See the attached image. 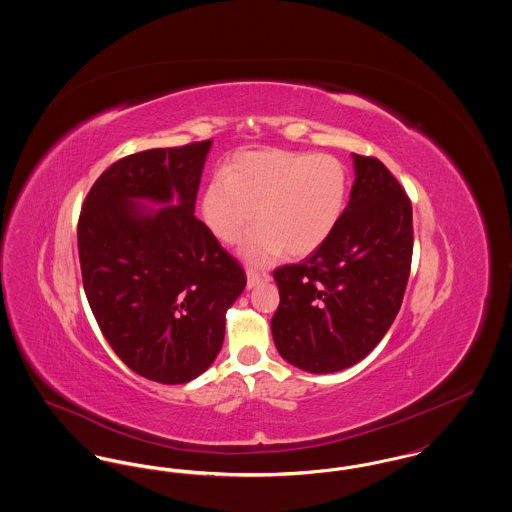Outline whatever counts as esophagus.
Masks as SVG:
<instances>
[{"mask_svg":"<svg viewBox=\"0 0 512 512\" xmlns=\"http://www.w3.org/2000/svg\"><path fill=\"white\" fill-rule=\"evenodd\" d=\"M270 280V276L268 274H259V272H255V270H247V290H253V288H257L259 284H265Z\"/></svg>","mask_w":512,"mask_h":512,"instance_id":"34e87169","label":"esophagus"}]
</instances>
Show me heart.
Masks as SVG:
<instances>
[{"instance_id": "1", "label": "heart", "mask_w": 512, "mask_h": 512, "mask_svg": "<svg viewBox=\"0 0 512 512\" xmlns=\"http://www.w3.org/2000/svg\"><path fill=\"white\" fill-rule=\"evenodd\" d=\"M349 176L332 155L263 149L244 151L215 176L201 197V213L222 244H236L257 222L240 253L249 265H268L284 251L307 257L340 224Z\"/></svg>"}]
</instances>
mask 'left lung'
<instances>
[{
	"instance_id": "obj_1",
	"label": "left lung",
	"mask_w": 512,
	"mask_h": 512,
	"mask_svg": "<svg viewBox=\"0 0 512 512\" xmlns=\"http://www.w3.org/2000/svg\"><path fill=\"white\" fill-rule=\"evenodd\" d=\"M351 157L355 180L334 234L301 265L274 270V345L284 361L313 374L365 359L397 317L411 270L409 197L382 161Z\"/></svg>"
}]
</instances>
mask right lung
<instances>
[{
    "mask_svg": "<svg viewBox=\"0 0 512 512\" xmlns=\"http://www.w3.org/2000/svg\"><path fill=\"white\" fill-rule=\"evenodd\" d=\"M213 140L128 155L98 178L78 220L84 292L124 365L188 384L219 355L242 267L194 215Z\"/></svg>",
    "mask_w": 512,
    "mask_h": 512,
    "instance_id": "obj_1",
    "label": "right lung"
}]
</instances>
